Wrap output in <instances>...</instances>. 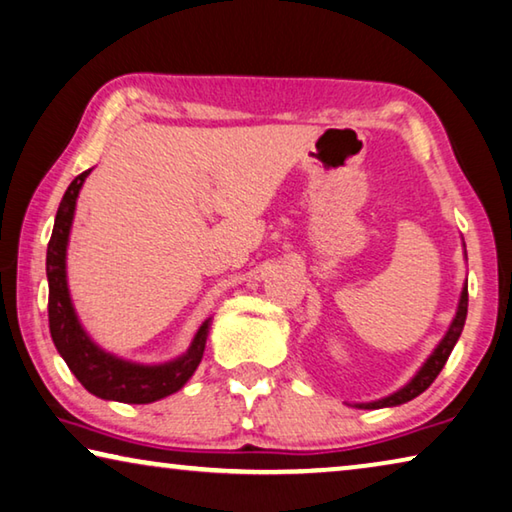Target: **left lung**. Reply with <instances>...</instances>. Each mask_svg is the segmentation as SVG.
I'll use <instances>...</instances> for the list:
<instances>
[{
  "mask_svg": "<svg viewBox=\"0 0 512 512\" xmlns=\"http://www.w3.org/2000/svg\"><path fill=\"white\" fill-rule=\"evenodd\" d=\"M465 246V243H462ZM467 255V253H465ZM467 285L462 287L460 291V300H458V310L456 316H453L449 330H446V335L440 339V344L435 346V351L428 355V360L421 364V369L412 376L408 383H405L401 389H396L394 394L383 396V399L378 401H369V403H353L355 408H362V410H378V408H394V405H401V403H408L419 396L421 392H426L428 387H431L433 380L437 378V373L444 369L446 360H449V355L453 351V346L460 339V332L465 328V319H467Z\"/></svg>",
  "mask_w": 512,
  "mask_h": 512,
  "instance_id": "8db88e82",
  "label": "left lung"
}]
</instances>
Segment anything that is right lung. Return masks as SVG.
I'll use <instances>...</instances> for the list:
<instances>
[{
    "instance_id": "obj_1",
    "label": "right lung",
    "mask_w": 512,
    "mask_h": 512,
    "mask_svg": "<svg viewBox=\"0 0 512 512\" xmlns=\"http://www.w3.org/2000/svg\"><path fill=\"white\" fill-rule=\"evenodd\" d=\"M91 170L77 175L70 182L68 191L63 193L59 212L54 218L52 239L47 243V285H50V332L56 351L66 360L75 378L97 399L118 401V403H152L175 394L177 389L186 385L205 353L209 326L207 319L198 328L191 346L186 348L180 358L164 364H141L118 358L97 346L86 330L81 328L75 307L68 291V273H66V253L72 218L81 186Z\"/></svg>"
}]
</instances>
